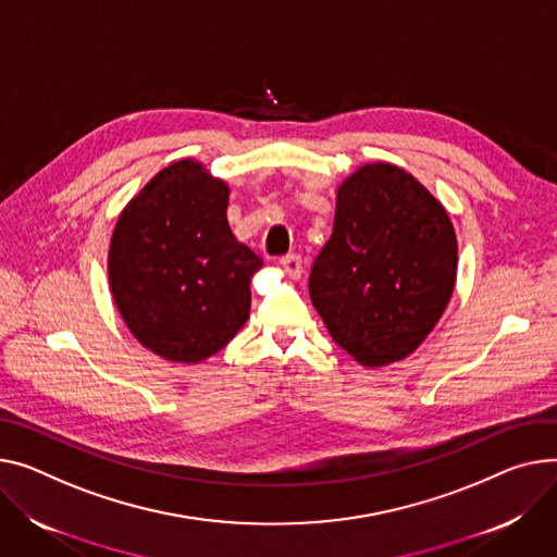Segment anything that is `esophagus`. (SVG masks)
I'll use <instances>...</instances> for the list:
<instances>
[{"label": "esophagus", "instance_id": "esophagus-1", "mask_svg": "<svg viewBox=\"0 0 557 557\" xmlns=\"http://www.w3.org/2000/svg\"><path fill=\"white\" fill-rule=\"evenodd\" d=\"M280 267L284 269V273L293 280H298L302 275V257L295 255V252H288L284 257H280Z\"/></svg>", "mask_w": 557, "mask_h": 557}]
</instances>
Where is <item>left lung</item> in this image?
<instances>
[{
  "mask_svg": "<svg viewBox=\"0 0 557 557\" xmlns=\"http://www.w3.org/2000/svg\"><path fill=\"white\" fill-rule=\"evenodd\" d=\"M455 282L457 235L425 185L383 161L341 183L309 293L356 362L385 367L410 356L446 311Z\"/></svg>",
  "mask_w": 557,
  "mask_h": 557,
  "instance_id": "obj_1",
  "label": "left lung"
}]
</instances>
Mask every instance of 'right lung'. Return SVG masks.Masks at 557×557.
Masks as SVG:
<instances>
[{
  "label": "right lung",
  "mask_w": 557,
  "mask_h": 557,
  "mask_svg": "<svg viewBox=\"0 0 557 557\" xmlns=\"http://www.w3.org/2000/svg\"><path fill=\"white\" fill-rule=\"evenodd\" d=\"M228 185L199 161L163 168L125 206L109 244V288L132 336L172 362L226 347L250 313L262 257L228 226Z\"/></svg>",
  "instance_id": "1"
}]
</instances>
